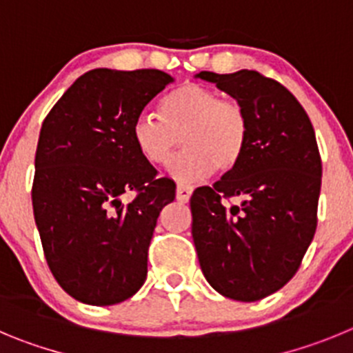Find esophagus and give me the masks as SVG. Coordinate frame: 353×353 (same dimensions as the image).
Returning <instances> with one entry per match:
<instances>
[{"label":"esophagus","mask_w":353,"mask_h":353,"mask_svg":"<svg viewBox=\"0 0 353 353\" xmlns=\"http://www.w3.org/2000/svg\"><path fill=\"white\" fill-rule=\"evenodd\" d=\"M192 193H193L192 186H186V184H177L176 196L179 202H188L190 196H192Z\"/></svg>","instance_id":"1"}]
</instances>
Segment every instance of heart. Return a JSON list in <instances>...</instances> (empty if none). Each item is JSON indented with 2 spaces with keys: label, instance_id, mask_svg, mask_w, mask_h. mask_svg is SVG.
<instances>
[{
  "label": "heart",
  "instance_id": "heart-1",
  "mask_svg": "<svg viewBox=\"0 0 353 353\" xmlns=\"http://www.w3.org/2000/svg\"><path fill=\"white\" fill-rule=\"evenodd\" d=\"M181 142L186 149L169 165L179 181H199L212 170L228 172L244 154L250 117L236 101L221 100L200 84H183L160 101V117L141 114L133 121L132 139L151 165H167Z\"/></svg>",
  "mask_w": 353,
  "mask_h": 353
}]
</instances>
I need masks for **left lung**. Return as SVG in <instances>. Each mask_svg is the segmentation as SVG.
<instances>
[{
    "mask_svg": "<svg viewBox=\"0 0 353 353\" xmlns=\"http://www.w3.org/2000/svg\"><path fill=\"white\" fill-rule=\"evenodd\" d=\"M196 77L236 98L250 117V139L234 169L193 192V243L209 285L253 303L294 278L315 236L322 184L315 130L297 98L255 70ZM234 196L241 205L228 204Z\"/></svg>",
    "mask_w": 353,
    "mask_h": 353,
    "instance_id": "8db88e82",
    "label": "left lung"
}]
</instances>
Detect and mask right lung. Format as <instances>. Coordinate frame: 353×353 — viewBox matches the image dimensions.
<instances>
[{"label": "right lung", "mask_w": 353, "mask_h": 353, "mask_svg": "<svg viewBox=\"0 0 353 353\" xmlns=\"http://www.w3.org/2000/svg\"><path fill=\"white\" fill-rule=\"evenodd\" d=\"M172 81L161 70H91L40 130L34 223L50 272L81 303H123L144 285L151 237L176 184L141 157L132 126ZM130 191L136 195L125 203Z\"/></svg>", "instance_id": "add662e5"}]
</instances>
